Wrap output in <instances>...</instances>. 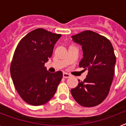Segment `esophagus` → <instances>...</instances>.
Returning a JSON list of instances; mask_svg holds the SVG:
<instances>
[{"label":"esophagus","mask_w":126,"mask_h":126,"mask_svg":"<svg viewBox=\"0 0 126 126\" xmlns=\"http://www.w3.org/2000/svg\"><path fill=\"white\" fill-rule=\"evenodd\" d=\"M63 77L64 78H68L70 77V75L68 74H67V73H63Z\"/></svg>","instance_id":"1"}]
</instances>
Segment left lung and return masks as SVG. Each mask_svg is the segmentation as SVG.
Here are the masks:
<instances>
[{"instance_id": "1", "label": "left lung", "mask_w": 126, "mask_h": 126, "mask_svg": "<svg viewBox=\"0 0 126 126\" xmlns=\"http://www.w3.org/2000/svg\"><path fill=\"white\" fill-rule=\"evenodd\" d=\"M72 40L82 45L83 58L80 68L88 69L83 81L70 92L78 104L93 107L101 104L110 90L114 74L116 56L110 41L92 31H84L72 36Z\"/></svg>"}]
</instances>
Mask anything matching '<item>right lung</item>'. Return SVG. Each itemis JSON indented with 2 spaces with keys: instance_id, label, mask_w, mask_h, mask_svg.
<instances>
[{
  "instance_id": "obj_1",
  "label": "right lung",
  "mask_w": 126,
  "mask_h": 126,
  "mask_svg": "<svg viewBox=\"0 0 126 126\" xmlns=\"http://www.w3.org/2000/svg\"><path fill=\"white\" fill-rule=\"evenodd\" d=\"M61 36L38 28L26 34L16 48L10 73L17 92L31 105H43L50 101L63 78L61 71L50 73L45 66Z\"/></svg>"
}]
</instances>
